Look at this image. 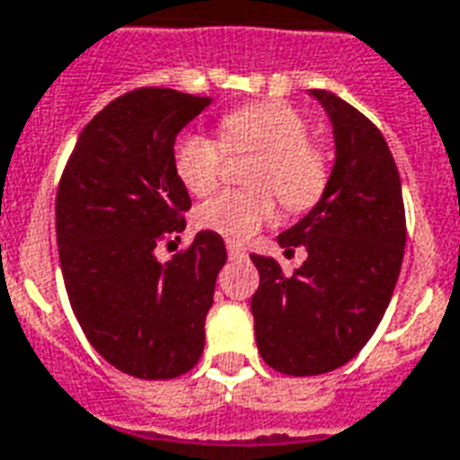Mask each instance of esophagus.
I'll list each match as a JSON object with an SVG mask.
<instances>
[{
    "label": "esophagus",
    "instance_id": "obj_1",
    "mask_svg": "<svg viewBox=\"0 0 460 460\" xmlns=\"http://www.w3.org/2000/svg\"><path fill=\"white\" fill-rule=\"evenodd\" d=\"M227 257H230V259H244V257H247V252H244L243 244L227 243Z\"/></svg>",
    "mask_w": 460,
    "mask_h": 460
}]
</instances>
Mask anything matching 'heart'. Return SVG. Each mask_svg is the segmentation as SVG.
Listing matches in <instances>:
<instances>
[{
	"mask_svg": "<svg viewBox=\"0 0 460 460\" xmlns=\"http://www.w3.org/2000/svg\"><path fill=\"white\" fill-rule=\"evenodd\" d=\"M220 139L206 133H181L174 143V169L191 193H210L220 184L227 152L254 150L261 155L252 169L259 191H223L196 210L203 230L243 243L271 223L276 208L271 193L291 213L313 208L323 196L330 167L317 145L310 143L308 120L293 106L259 102L234 109L220 123ZM268 191L264 192L263 189Z\"/></svg>",
	"mask_w": 460,
	"mask_h": 460,
	"instance_id": "b5f03b06",
	"label": "heart"
}]
</instances>
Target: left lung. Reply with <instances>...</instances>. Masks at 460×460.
Segmentation results:
<instances>
[{
  "mask_svg": "<svg viewBox=\"0 0 460 460\" xmlns=\"http://www.w3.org/2000/svg\"><path fill=\"white\" fill-rule=\"evenodd\" d=\"M332 123L334 167L320 201L279 234L308 259L291 276L252 254V296L261 358L288 376H320L354 358L371 340L398 283L405 206L395 160L381 130L332 92L310 89Z\"/></svg>",
  "mask_w": 460,
  "mask_h": 460,
  "instance_id": "8db88e82",
  "label": "left lung"
}]
</instances>
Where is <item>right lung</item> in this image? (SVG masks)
Here are the masks:
<instances>
[{
    "label": "right lung",
    "instance_id": "add662e5",
    "mask_svg": "<svg viewBox=\"0 0 460 460\" xmlns=\"http://www.w3.org/2000/svg\"><path fill=\"white\" fill-rule=\"evenodd\" d=\"M210 102L160 86L113 99L79 133L58 186L55 227L75 317L109 364L145 381L177 378L201 358L227 259L210 230L167 264L155 254L191 208L174 140Z\"/></svg>",
    "mask_w": 460,
    "mask_h": 460
}]
</instances>
